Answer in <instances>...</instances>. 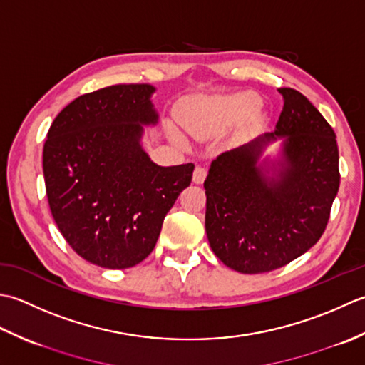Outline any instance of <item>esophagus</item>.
<instances>
[{"instance_id": "obj_1", "label": "esophagus", "mask_w": 365, "mask_h": 365, "mask_svg": "<svg viewBox=\"0 0 365 365\" xmlns=\"http://www.w3.org/2000/svg\"><path fill=\"white\" fill-rule=\"evenodd\" d=\"M206 178V170L203 167H197L193 170V175H192V181L195 184H202Z\"/></svg>"}]
</instances>
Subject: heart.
<instances>
[{
	"mask_svg": "<svg viewBox=\"0 0 365 365\" xmlns=\"http://www.w3.org/2000/svg\"><path fill=\"white\" fill-rule=\"evenodd\" d=\"M262 101L254 93H237L232 96H217L193 102L184 113V128L192 133H210L232 125L254 115ZM176 140L180 133L172 130Z\"/></svg>",
	"mask_w": 365,
	"mask_h": 365,
	"instance_id": "heart-1",
	"label": "heart"
}]
</instances>
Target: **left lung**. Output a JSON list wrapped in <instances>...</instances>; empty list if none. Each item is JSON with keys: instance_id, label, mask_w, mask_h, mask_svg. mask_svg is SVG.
<instances>
[{"instance_id": "1", "label": "left lung", "mask_w": 365, "mask_h": 365, "mask_svg": "<svg viewBox=\"0 0 365 365\" xmlns=\"http://www.w3.org/2000/svg\"><path fill=\"white\" fill-rule=\"evenodd\" d=\"M274 132L219 154L205 181L206 236L222 263L242 274L288 264L322 237L337 195L336 133L306 96L279 88ZM278 145L272 155L265 150Z\"/></svg>"}]
</instances>
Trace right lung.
<instances>
[{
	"label": "right lung",
	"instance_id": "obj_1",
	"mask_svg": "<svg viewBox=\"0 0 365 365\" xmlns=\"http://www.w3.org/2000/svg\"><path fill=\"white\" fill-rule=\"evenodd\" d=\"M148 83L113 85L61 110L43 145V180L59 232L86 262L132 267L151 254L193 163L160 167L143 150L159 123Z\"/></svg>",
	"mask_w": 365,
	"mask_h": 365
}]
</instances>
